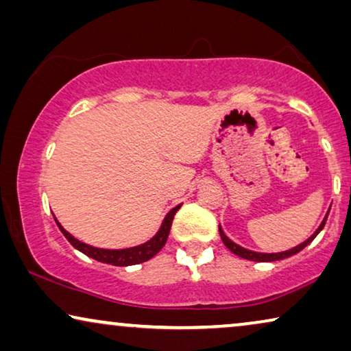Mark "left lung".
Wrapping results in <instances>:
<instances>
[{"mask_svg": "<svg viewBox=\"0 0 351 351\" xmlns=\"http://www.w3.org/2000/svg\"><path fill=\"white\" fill-rule=\"evenodd\" d=\"M329 210H330V208H329ZM328 215H329V213L324 215V219H323V222L319 223V227L316 228V232L311 234V237L308 238V239H305L304 243H300L299 246H295V247H292V249H289V251H282V252H256V251H249V249H246V247H243V246H239V244H237L234 241H232V239H230L227 234L223 233V230H222V227H220L219 225V233H220V238H222V241H223V244L225 246H227L230 251H232L233 254H237V256H239V257H243V258H247V261H252V262H275V261H281V258H286V257H291V256H294V254H297V252H300L302 249L304 247H306L308 246V244L313 241V239L316 238V234H318L321 230L324 228V225H326V220H328Z\"/></svg>", "mask_w": 351, "mask_h": 351, "instance_id": "1", "label": "left lung"}]
</instances>
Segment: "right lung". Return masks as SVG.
I'll use <instances>...</instances> for the list:
<instances>
[{"label":"right lung","mask_w":351,"mask_h":351,"mask_svg":"<svg viewBox=\"0 0 351 351\" xmlns=\"http://www.w3.org/2000/svg\"><path fill=\"white\" fill-rule=\"evenodd\" d=\"M180 206L182 204L176 206L174 209H171L169 213L166 214V217H165V220H162L160 230H158L156 234L152 239H148V241L143 244H138V246L126 247V249H102V247L89 246V244L76 239L73 234H70L59 223V220H57L56 217L54 219H56V223L59 225L60 232L64 233V237L69 239L71 246L78 249V251L86 254V256L90 258H95V261H99V262L110 263V265H117V267H128V265H137V263L150 261L152 257H155L156 254L161 251L162 246H165L167 241V237H169L172 220H174V215L177 210L180 209Z\"/></svg>","instance_id":"1"}]
</instances>
